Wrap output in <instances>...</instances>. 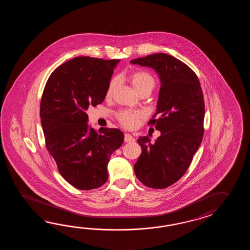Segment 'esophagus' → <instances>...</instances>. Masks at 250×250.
Here are the masks:
<instances>
[{
    "instance_id": "obj_1",
    "label": "esophagus",
    "mask_w": 250,
    "mask_h": 250,
    "mask_svg": "<svg viewBox=\"0 0 250 250\" xmlns=\"http://www.w3.org/2000/svg\"><path fill=\"white\" fill-rule=\"evenodd\" d=\"M124 141L126 143H129V142H134L135 141V138H133L132 136L130 134H127L126 133L125 136H124Z\"/></svg>"
}]
</instances>
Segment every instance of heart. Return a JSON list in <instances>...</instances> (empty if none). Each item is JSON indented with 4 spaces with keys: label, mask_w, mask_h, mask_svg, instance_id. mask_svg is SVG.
I'll list each match as a JSON object with an SVG mask.
<instances>
[{
    "label": "heart",
    "mask_w": 250,
    "mask_h": 250,
    "mask_svg": "<svg viewBox=\"0 0 250 250\" xmlns=\"http://www.w3.org/2000/svg\"><path fill=\"white\" fill-rule=\"evenodd\" d=\"M128 80L130 81L133 87L138 94L145 92L151 93L156 85V81L154 76L145 70H137L128 75ZM118 86L117 78H113L109 82L107 86L105 97L107 99L111 98ZM143 112H131V111H121L117 113L118 121L120 123L127 128H134L138 126L140 119L144 117Z\"/></svg>",
    "instance_id": "heart-1"
}]
</instances>
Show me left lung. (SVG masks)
<instances>
[{"label": "left lung", "instance_id": "1", "mask_svg": "<svg viewBox=\"0 0 250 250\" xmlns=\"http://www.w3.org/2000/svg\"><path fill=\"white\" fill-rule=\"evenodd\" d=\"M130 62L154 69L161 80L156 112L148 122L161 136L154 143L147 136L138 138L142 153L134 170L145 186L165 188L184 175L202 142V88L196 73L169 54H150Z\"/></svg>", "mask_w": 250, "mask_h": 250}]
</instances>
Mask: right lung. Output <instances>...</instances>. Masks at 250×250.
Listing matches in <instances>:
<instances>
[{"mask_svg":"<svg viewBox=\"0 0 250 250\" xmlns=\"http://www.w3.org/2000/svg\"><path fill=\"white\" fill-rule=\"evenodd\" d=\"M120 60L81 56L54 69L42 92L40 118L45 146L61 175L70 185L90 190L108 179L107 165L121 147L124 134L118 128L87 124V108L101 104L113 69Z\"/></svg>","mask_w":250,"mask_h":250,"instance_id":"right-lung-1","label":"right lung"}]
</instances>
